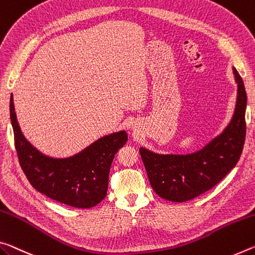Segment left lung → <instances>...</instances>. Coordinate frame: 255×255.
Returning <instances> with one entry per match:
<instances>
[{"mask_svg":"<svg viewBox=\"0 0 255 255\" xmlns=\"http://www.w3.org/2000/svg\"><path fill=\"white\" fill-rule=\"evenodd\" d=\"M237 99L226 128L199 151L188 154H160L139 147L153 191L164 200L186 202L216 186L235 167L243 151L246 125V92L235 68Z\"/></svg>","mask_w":255,"mask_h":255,"instance_id":"8db88e82","label":"left lung"}]
</instances>
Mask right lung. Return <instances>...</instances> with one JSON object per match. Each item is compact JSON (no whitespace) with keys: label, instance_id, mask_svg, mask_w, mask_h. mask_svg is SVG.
<instances>
[{"label":"right lung","instance_id":"right-lung-1","mask_svg":"<svg viewBox=\"0 0 255 255\" xmlns=\"http://www.w3.org/2000/svg\"><path fill=\"white\" fill-rule=\"evenodd\" d=\"M10 119L20 165L35 189L52 200L79 209L95 207L106 197L111 163L116 153L127 143L126 130L101 137L71 156L52 157L43 154L23 136L12 95Z\"/></svg>","mask_w":255,"mask_h":255}]
</instances>
